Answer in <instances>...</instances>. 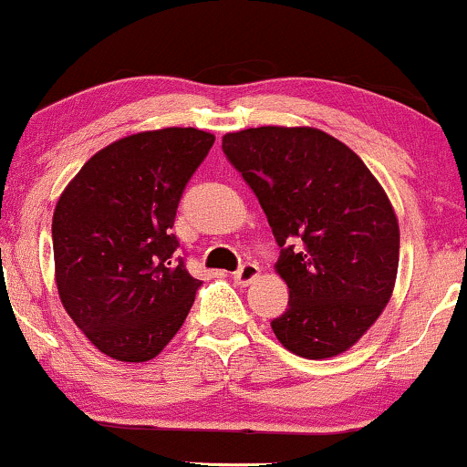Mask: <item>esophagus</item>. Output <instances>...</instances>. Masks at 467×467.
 Masks as SVG:
<instances>
[{
    "mask_svg": "<svg viewBox=\"0 0 467 467\" xmlns=\"http://www.w3.org/2000/svg\"><path fill=\"white\" fill-rule=\"evenodd\" d=\"M257 277H260V266H257L255 262H246L234 273V281L238 285H249Z\"/></svg>",
    "mask_w": 467,
    "mask_h": 467,
    "instance_id": "1",
    "label": "esophagus"
}]
</instances>
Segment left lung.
I'll return each mask as SVG.
<instances>
[{"label": "left lung", "instance_id": "8db88e82", "mask_svg": "<svg viewBox=\"0 0 467 467\" xmlns=\"http://www.w3.org/2000/svg\"><path fill=\"white\" fill-rule=\"evenodd\" d=\"M281 246L287 309L270 322L287 350L325 359L348 350L392 296L399 221L359 155L314 128H251L223 136Z\"/></svg>", "mask_w": 467, "mask_h": 467}]
</instances>
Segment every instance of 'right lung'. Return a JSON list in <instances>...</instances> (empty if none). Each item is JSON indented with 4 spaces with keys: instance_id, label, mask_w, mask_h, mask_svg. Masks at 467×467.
Wrapping results in <instances>:
<instances>
[{
    "instance_id": "add662e5",
    "label": "right lung",
    "mask_w": 467,
    "mask_h": 467,
    "mask_svg": "<svg viewBox=\"0 0 467 467\" xmlns=\"http://www.w3.org/2000/svg\"><path fill=\"white\" fill-rule=\"evenodd\" d=\"M214 136L140 131L79 169L51 223L56 285L75 325L103 355L149 361L175 337L201 285L177 255V205Z\"/></svg>"
}]
</instances>
